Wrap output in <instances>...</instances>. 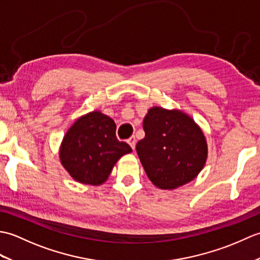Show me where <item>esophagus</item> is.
Returning a JSON list of instances; mask_svg holds the SVG:
<instances>
[{"instance_id": "obj_1", "label": "esophagus", "mask_w": 260, "mask_h": 260, "mask_svg": "<svg viewBox=\"0 0 260 260\" xmlns=\"http://www.w3.org/2000/svg\"><path fill=\"white\" fill-rule=\"evenodd\" d=\"M127 143H128L129 146L134 150V148H135V145H136V139H135V137H134V136H131L129 139L127 140Z\"/></svg>"}]
</instances>
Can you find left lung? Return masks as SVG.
<instances>
[{
	"label": "left lung",
	"instance_id": "8db88e82",
	"mask_svg": "<svg viewBox=\"0 0 260 260\" xmlns=\"http://www.w3.org/2000/svg\"><path fill=\"white\" fill-rule=\"evenodd\" d=\"M145 137L136 152L147 178L162 190H174L194 180L208 158L201 127L180 109L154 106L143 120Z\"/></svg>",
	"mask_w": 260,
	"mask_h": 260
}]
</instances>
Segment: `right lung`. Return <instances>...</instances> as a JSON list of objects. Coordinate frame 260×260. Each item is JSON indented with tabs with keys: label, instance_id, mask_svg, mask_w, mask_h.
Wrapping results in <instances>:
<instances>
[{
	"label": "right lung",
	"instance_id": "1",
	"mask_svg": "<svg viewBox=\"0 0 260 260\" xmlns=\"http://www.w3.org/2000/svg\"><path fill=\"white\" fill-rule=\"evenodd\" d=\"M131 152L128 144L116 139L114 119L92 110L69 127L59 147V158L75 181L98 186L107 181L118 159Z\"/></svg>",
	"mask_w": 260,
	"mask_h": 260
}]
</instances>
